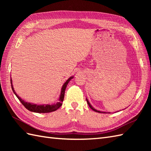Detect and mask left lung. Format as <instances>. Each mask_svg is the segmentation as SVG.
I'll list each match as a JSON object with an SVG mask.
<instances>
[{"label": "left lung", "instance_id": "1", "mask_svg": "<svg viewBox=\"0 0 151 151\" xmlns=\"http://www.w3.org/2000/svg\"><path fill=\"white\" fill-rule=\"evenodd\" d=\"M86 101H87V102H88V104L89 105V107H90V108H91L92 109V110H93V111H96V112H99V113H106V112H102V111H99V110H95V108H93L92 107V106L90 104V103H89V102L88 101V99H86Z\"/></svg>", "mask_w": 151, "mask_h": 151}]
</instances>
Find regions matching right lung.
<instances>
[{
    "label": "right lung",
    "instance_id": "right-lung-1",
    "mask_svg": "<svg viewBox=\"0 0 151 151\" xmlns=\"http://www.w3.org/2000/svg\"><path fill=\"white\" fill-rule=\"evenodd\" d=\"M73 78V76H71L70 77L67 81L64 83L62 89H61V94L60 95V97L58 99V101L56 103H54L52 104H42V105H38L36 104H33V103H30V102H25L24 100H22V99H21L19 96L15 93V91H14V87H13L12 85V79H11V84H12V89L13 91L16 95V97L18 98L19 101H21L22 104L26 108L27 110H28L30 111H33V112H36V113H49V112H52L54 111H56L58 110L61 106L62 105V102L63 101V99H64V95H65V91L67 84L69 82V81Z\"/></svg>",
    "mask_w": 151,
    "mask_h": 151
}]
</instances>
